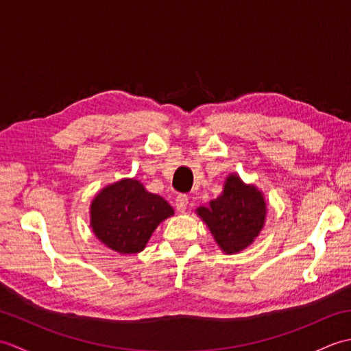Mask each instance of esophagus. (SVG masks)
<instances>
[{"label": "esophagus", "mask_w": 351, "mask_h": 351, "mask_svg": "<svg viewBox=\"0 0 351 351\" xmlns=\"http://www.w3.org/2000/svg\"><path fill=\"white\" fill-rule=\"evenodd\" d=\"M175 205H176V210H178V211H180V213H185V211H187V206H189V196H187V195L176 196Z\"/></svg>", "instance_id": "esophagus-1"}]
</instances>
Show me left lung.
Segmentation results:
<instances>
[{
	"instance_id": "obj_1",
	"label": "left lung",
	"mask_w": 351,
	"mask_h": 351,
	"mask_svg": "<svg viewBox=\"0 0 351 351\" xmlns=\"http://www.w3.org/2000/svg\"><path fill=\"white\" fill-rule=\"evenodd\" d=\"M196 211L220 249L232 255L250 245L263 230L267 204L255 185L244 184L232 173L226 178L221 195L208 208L200 206Z\"/></svg>"
}]
</instances>
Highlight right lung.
Masks as SVG:
<instances>
[{"label": "right lung", "instance_id": "1", "mask_svg": "<svg viewBox=\"0 0 351 351\" xmlns=\"http://www.w3.org/2000/svg\"><path fill=\"white\" fill-rule=\"evenodd\" d=\"M173 215L166 200L146 191L137 180H121L102 189L90 205V226L96 238L119 253L146 247L162 220Z\"/></svg>", "mask_w": 351, "mask_h": 351}]
</instances>
